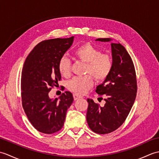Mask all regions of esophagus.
<instances>
[{
  "label": "esophagus",
  "instance_id": "obj_1",
  "mask_svg": "<svg viewBox=\"0 0 159 159\" xmlns=\"http://www.w3.org/2000/svg\"><path fill=\"white\" fill-rule=\"evenodd\" d=\"M74 100H79V99H80V98H82V97L81 96H79V95H77V94H75L74 93Z\"/></svg>",
  "mask_w": 159,
  "mask_h": 159
}]
</instances>
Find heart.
I'll return each mask as SVG.
<instances>
[{
	"label": "heart",
	"instance_id": "heart-1",
	"mask_svg": "<svg viewBox=\"0 0 159 159\" xmlns=\"http://www.w3.org/2000/svg\"><path fill=\"white\" fill-rule=\"evenodd\" d=\"M73 55L77 60L86 63L85 74H87L82 77H74L67 83L68 89L77 95H83L92 87L93 77L97 81H104L112 72L113 61L111 56L102 53L100 50L89 43L78 46ZM58 69L64 76L70 74L71 61L66 56L59 59Z\"/></svg>",
	"mask_w": 159,
	"mask_h": 159
}]
</instances>
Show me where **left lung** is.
Instances as JSON below:
<instances>
[{"mask_svg": "<svg viewBox=\"0 0 159 159\" xmlns=\"http://www.w3.org/2000/svg\"><path fill=\"white\" fill-rule=\"evenodd\" d=\"M96 41L109 42V38ZM113 67L109 76L96 87L100 98L105 97L106 103L87 99V121L90 129L97 134H108L117 130L126 120L133 107L137 92V76L133 60L120 43H111Z\"/></svg>", "mask_w": 159, "mask_h": 159, "instance_id": "1", "label": "left lung"}]
</instances>
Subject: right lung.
<instances>
[{"mask_svg":"<svg viewBox=\"0 0 159 159\" xmlns=\"http://www.w3.org/2000/svg\"><path fill=\"white\" fill-rule=\"evenodd\" d=\"M74 37L44 40L30 52L21 76L22 104L30 122L37 130L53 134L63 128L67 110L73 102L70 92L51 100L48 93L61 79L58 62L72 44Z\"/></svg>","mask_w":159,"mask_h":159,"instance_id":"obj_1","label":"right lung"}]
</instances>
